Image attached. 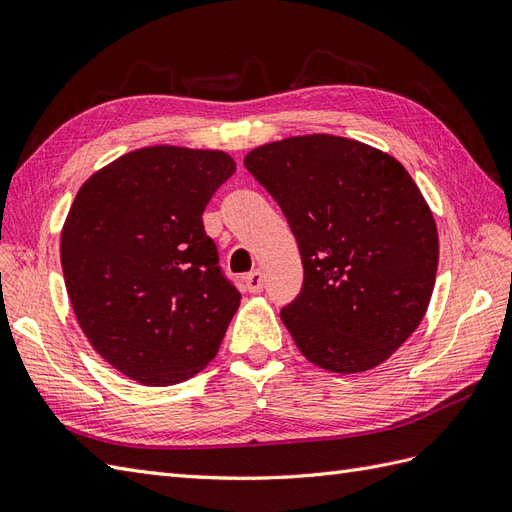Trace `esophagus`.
Masks as SVG:
<instances>
[{
  "instance_id": "obj_1",
  "label": "esophagus",
  "mask_w": 512,
  "mask_h": 512,
  "mask_svg": "<svg viewBox=\"0 0 512 512\" xmlns=\"http://www.w3.org/2000/svg\"><path fill=\"white\" fill-rule=\"evenodd\" d=\"M244 285L251 294L261 292V287H264V274H261L259 270H253L251 274H246V277H244Z\"/></svg>"
}]
</instances>
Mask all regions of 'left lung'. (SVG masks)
Here are the masks:
<instances>
[{
  "label": "left lung",
  "mask_w": 512,
  "mask_h": 512,
  "mask_svg": "<svg viewBox=\"0 0 512 512\" xmlns=\"http://www.w3.org/2000/svg\"><path fill=\"white\" fill-rule=\"evenodd\" d=\"M244 166L303 259V290L281 311L298 350L335 374L387 361L422 322L439 264L435 218L406 168L331 134L261 144Z\"/></svg>",
  "instance_id": "obj_1"
}]
</instances>
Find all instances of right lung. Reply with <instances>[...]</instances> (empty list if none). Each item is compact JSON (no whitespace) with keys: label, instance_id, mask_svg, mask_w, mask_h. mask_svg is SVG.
<instances>
[{"label":"right lung","instance_id":"1","mask_svg":"<svg viewBox=\"0 0 512 512\" xmlns=\"http://www.w3.org/2000/svg\"><path fill=\"white\" fill-rule=\"evenodd\" d=\"M235 173L214 149L155 144L116 157L77 190L60 261L77 324L131 381H188L216 357L240 292L222 277L203 212Z\"/></svg>","mask_w":512,"mask_h":512}]
</instances>
